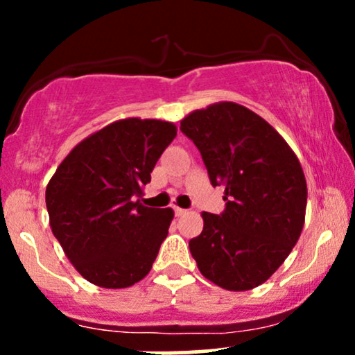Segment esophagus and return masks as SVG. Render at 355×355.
Listing matches in <instances>:
<instances>
[{
  "label": "esophagus",
  "instance_id": "34e87169",
  "mask_svg": "<svg viewBox=\"0 0 355 355\" xmlns=\"http://www.w3.org/2000/svg\"><path fill=\"white\" fill-rule=\"evenodd\" d=\"M187 214V210L185 209H180V207H175V215H177V217H183V215Z\"/></svg>",
  "mask_w": 355,
  "mask_h": 355
}]
</instances>
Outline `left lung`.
I'll return each mask as SVG.
<instances>
[{"label":"left lung","mask_w":355,"mask_h":355,"mask_svg":"<svg viewBox=\"0 0 355 355\" xmlns=\"http://www.w3.org/2000/svg\"><path fill=\"white\" fill-rule=\"evenodd\" d=\"M180 130L200 150L225 210L203 211L189 242L200 274L218 287H259L284 263L302 234L307 183L294 150L262 116L234 101L195 110Z\"/></svg>","instance_id":"1"}]
</instances>
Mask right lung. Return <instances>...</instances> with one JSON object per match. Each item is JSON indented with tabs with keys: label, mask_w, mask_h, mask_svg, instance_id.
Wrapping results in <instances>:
<instances>
[{
	"label": "right lung",
	"mask_w": 355,
	"mask_h": 355,
	"mask_svg": "<svg viewBox=\"0 0 355 355\" xmlns=\"http://www.w3.org/2000/svg\"><path fill=\"white\" fill-rule=\"evenodd\" d=\"M175 137L172 121L116 120L81 140L48 182L51 232L88 282L125 288L152 268L173 210L137 197Z\"/></svg>",
	"instance_id": "1"
}]
</instances>
